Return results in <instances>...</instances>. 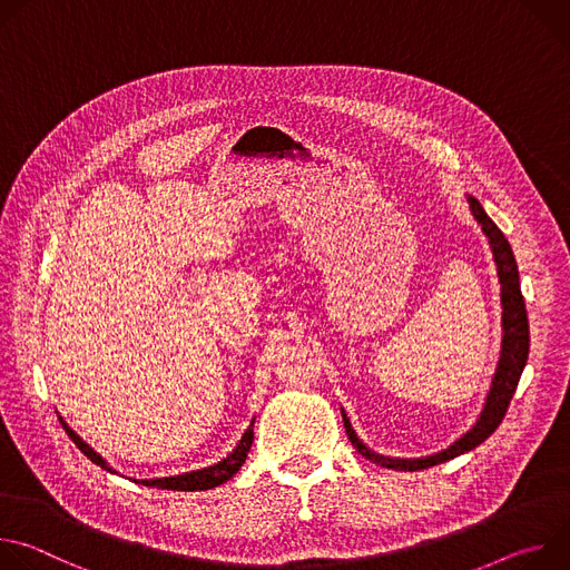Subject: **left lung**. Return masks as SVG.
Instances as JSON below:
<instances>
[{
    "instance_id": "1",
    "label": "left lung",
    "mask_w": 570,
    "mask_h": 570,
    "mask_svg": "<svg viewBox=\"0 0 570 570\" xmlns=\"http://www.w3.org/2000/svg\"><path fill=\"white\" fill-rule=\"evenodd\" d=\"M471 203V212L475 216V220L482 225V232L490 236L492 250H494V259L499 264V277H501V302H503V352H501V361H499V370L490 390V396H487L484 411L480 415V420L475 422V426L462 435L453 446H449L442 453L422 458V460H394V458H385L379 455L374 451H370L354 433L347 415L343 413V422H345V431L352 440V444L356 446V451L376 462L383 464L387 469H396V471H420V469H429L435 466L440 462H446L451 458H458L471 449H475L478 444H482L487 438H490L499 424L503 422L510 401L514 396V390L519 385L521 372L525 367L528 361V352H530V324H528V311H525V302L521 295V286H519V268H517V259L514 253L510 248V243L505 238V234L497 227V223L484 214L482 205L475 198H469Z\"/></svg>"
}]
</instances>
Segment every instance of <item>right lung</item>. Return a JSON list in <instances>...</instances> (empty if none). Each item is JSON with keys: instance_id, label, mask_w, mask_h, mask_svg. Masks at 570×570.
<instances>
[{"instance_id": "right-lung-1", "label": "right lung", "mask_w": 570, "mask_h": 570, "mask_svg": "<svg viewBox=\"0 0 570 570\" xmlns=\"http://www.w3.org/2000/svg\"><path fill=\"white\" fill-rule=\"evenodd\" d=\"M62 422V420H60ZM62 429L67 431V435H69V440L83 451L95 464H99V466H104V469H108V471H112L108 464H106V460L99 455V453H95L83 440H80L65 422H62ZM253 438H255V433H253V424H250V429L243 433V438H240V442L236 444V449L225 458V460H220L218 464H214V466H207V469H200V471H194V473H185V475H174V478H157V480H141V484H146V487H159V490H178V492H198V490H212V487H218V484H223V482H227L240 466H243V462H246V458H248V451H250V444H253ZM115 473V471H112Z\"/></svg>"}]
</instances>
